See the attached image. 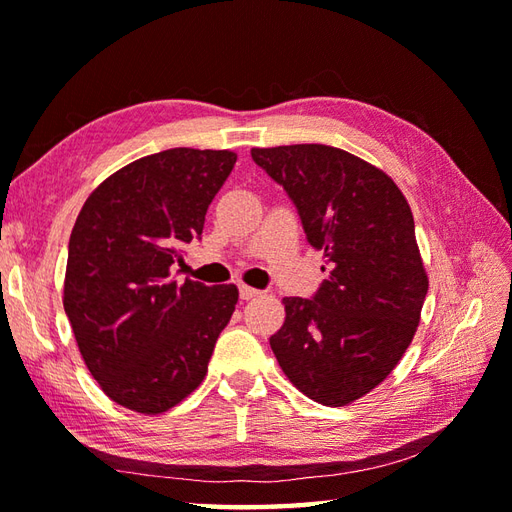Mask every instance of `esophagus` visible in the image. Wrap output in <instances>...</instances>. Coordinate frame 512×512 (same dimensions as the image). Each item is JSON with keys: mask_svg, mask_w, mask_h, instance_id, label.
I'll return each mask as SVG.
<instances>
[{"mask_svg": "<svg viewBox=\"0 0 512 512\" xmlns=\"http://www.w3.org/2000/svg\"><path fill=\"white\" fill-rule=\"evenodd\" d=\"M262 295V290H257V288H250V286H239V297H242L244 301H248V299H255V297H259Z\"/></svg>", "mask_w": 512, "mask_h": 512, "instance_id": "34e87169", "label": "esophagus"}]
</instances>
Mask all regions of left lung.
Returning a JSON list of instances; mask_svg holds the SVG:
<instances>
[{"label":"left lung","instance_id":"8db88e82","mask_svg":"<svg viewBox=\"0 0 512 512\" xmlns=\"http://www.w3.org/2000/svg\"><path fill=\"white\" fill-rule=\"evenodd\" d=\"M297 206L328 279L312 299L286 297L270 347L290 383L343 407L391 374L418 330L429 290L405 195L385 171L328 145L250 149Z\"/></svg>","mask_w":512,"mask_h":512}]
</instances>
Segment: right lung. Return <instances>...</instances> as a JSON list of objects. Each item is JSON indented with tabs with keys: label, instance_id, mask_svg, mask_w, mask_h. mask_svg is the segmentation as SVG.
Returning <instances> with one entry per match:
<instances>
[{
	"label": "right lung",
	"instance_id": "obj_1",
	"mask_svg": "<svg viewBox=\"0 0 512 512\" xmlns=\"http://www.w3.org/2000/svg\"><path fill=\"white\" fill-rule=\"evenodd\" d=\"M226 149L176 147L129 162L76 217L63 308L96 383L138 413L176 407L198 387L231 321L233 284L173 281L215 193L235 167Z\"/></svg>",
	"mask_w": 512,
	"mask_h": 512
}]
</instances>
